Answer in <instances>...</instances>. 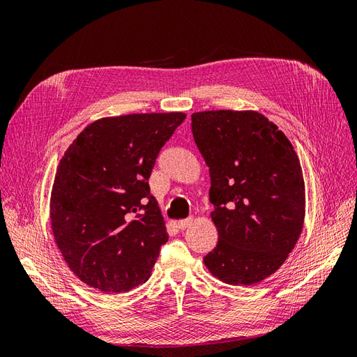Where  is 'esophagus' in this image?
Instances as JSON below:
<instances>
[{
  "label": "esophagus",
  "mask_w": 357,
  "mask_h": 357,
  "mask_svg": "<svg viewBox=\"0 0 357 357\" xmlns=\"http://www.w3.org/2000/svg\"><path fill=\"white\" fill-rule=\"evenodd\" d=\"M193 223V220L192 219H183V220H178L177 222V228L180 229V231H185L186 228H189V226Z\"/></svg>",
  "instance_id": "esophagus-1"
}]
</instances>
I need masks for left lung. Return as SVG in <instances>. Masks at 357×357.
<instances>
[{"mask_svg":"<svg viewBox=\"0 0 357 357\" xmlns=\"http://www.w3.org/2000/svg\"><path fill=\"white\" fill-rule=\"evenodd\" d=\"M192 134L210 169L219 232L204 264L223 283L262 282L284 264L304 226L305 185L294 146L257 112L193 113Z\"/></svg>","mask_w":357,"mask_h":357,"instance_id":"1","label":"left lung"}]
</instances>
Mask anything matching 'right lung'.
I'll use <instances>...</instances> for the list:
<instances>
[{
    "instance_id": "1",
    "label": "right lung",
    "mask_w": 357,
    "mask_h": 357,
    "mask_svg": "<svg viewBox=\"0 0 357 357\" xmlns=\"http://www.w3.org/2000/svg\"><path fill=\"white\" fill-rule=\"evenodd\" d=\"M185 113L102 117L63 153L50 223L58 248L83 283L121 294L147 282L168 241L149 177Z\"/></svg>"
}]
</instances>
